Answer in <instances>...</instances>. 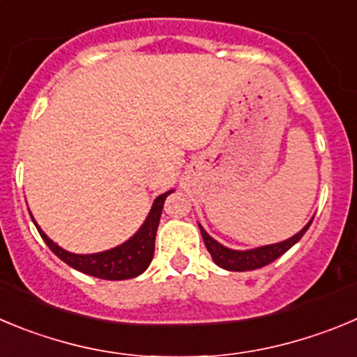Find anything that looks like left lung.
Wrapping results in <instances>:
<instances>
[{"mask_svg": "<svg viewBox=\"0 0 357 357\" xmlns=\"http://www.w3.org/2000/svg\"><path fill=\"white\" fill-rule=\"evenodd\" d=\"M312 221H310V223L306 225L299 234L287 238V241H283V243L269 244V246L255 248V250H248V251H237V250H230V248H225L223 244H219L218 241H214V238L204 230L202 225H200V231H202V237H204L205 248H207L212 260H214L219 267H223V269L227 271H253V269H260V267L267 266V264L274 261L276 258H280L283 253H287V251H289L297 241H301V237L306 234V230L310 228Z\"/></svg>", "mask_w": 357, "mask_h": 357, "instance_id": "left-lung-1", "label": "left lung"}]
</instances>
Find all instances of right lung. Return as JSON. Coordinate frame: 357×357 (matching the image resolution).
I'll use <instances>...</instances> for the list:
<instances>
[{
  "label": "right lung",
  "mask_w": 357,
  "mask_h": 357,
  "mask_svg": "<svg viewBox=\"0 0 357 357\" xmlns=\"http://www.w3.org/2000/svg\"><path fill=\"white\" fill-rule=\"evenodd\" d=\"M169 192L173 191L157 196L152 208H150L149 218L145 219V223L142 225V228L127 243L120 244V246L113 248V250L102 251V253L76 255L70 253V251H65L63 248L52 243L35 221L33 223L40 237L44 238V243L49 246V250L56 255L58 258H61L65 264L79 271V273L90 274V276L100 278V280H129V278H136L142 273H145L146 267L152 261L157 227H159V219H161L162 205H165L166 196Z\"/></svg>",
  "instance_id": "right-lung-1"
}]
</instances>
